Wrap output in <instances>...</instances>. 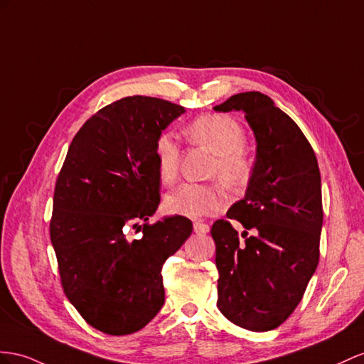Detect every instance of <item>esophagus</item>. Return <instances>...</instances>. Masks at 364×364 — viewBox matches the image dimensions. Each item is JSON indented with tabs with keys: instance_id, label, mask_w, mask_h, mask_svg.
Here are the masks:
<instances>
[{
	"instance_id": "34e87169",
	"label": "esophagus",
	"mask_w": 364,
	"mask_h": 364,
	"mask_svg": "<svg viewBox=\"0 0 364 364\" xmlns=\"http://www.w3.org/2000/svg\"><path fill=\"white\" fill-rule=\"evenodd\" d=\"M193 230L197 232L198 235H206V234H209V230H210V228H209V225H206V223H201V221H195L193 223Z\"/></svg>"
}]
</instances>
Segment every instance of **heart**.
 Returning <instances> with one entry per match:
<instances>
[{"label": "heart", "mask_w": 364, "mask_h": 364, "mask_svg": "<svg viewBox=\"0 0 364 364\" xmlns=\"http://www.w3.org/2000/svg\"><path fill=\"white\" fill-rule=\"evenodd\" d=\"M188 135L217 155L213 173L226 184L240 186L249 178L250 166L243 152L246 134L238 121L226 115H203L188 127ZM154 156L160 178L173 183L178 175L180 149L171 134L158 135ZM225 203L226 195L220 186L186 183L167 195L166 208L176 215L201 218L220 210Z\"/></svg>", "instance_id": "b5f03b06"}]
</instances>
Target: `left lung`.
<instances>
[{
  "label": "left lung",
  "mask_w": 364,
  "mask_h": 364,
  "mask_svg": "<svg viewBox=\"0 0 364 364\" xmlns=\"http://www.w3.org/2000/svg\"><path fill=\"white\" fill-rule=\"evenodd\" d=\"M213 110L243 112L257 141L245 198L226 213L243 225L245 240L228 220L210 229L220 274L217 306L240 328L271 331L301 301L318 264V163L301 129L264 93H237Z\"/></svg>",
  "instance_id": "left-lung-1"
}]
</instances>
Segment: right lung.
<instances>
[{
    "instance_id": "1",
    "label": "right lung",
    "mask_w": 364,
    "mask_h": 364,
    "mask_svg": "<svg viewBox=\"0 0 364 364\" xmlns=\"http://www.w3.org/2000/svg\"><path fill=\"white\" fill-rule=\"evenodd\" d=\"M184 112L141 95L112 102L78 130L58 175L50 240L61 284L105 333H134L160 312L161 267L192 234L181 215L147 223L160 204L155 139Z\"/></svg>"
}]
</instances>
